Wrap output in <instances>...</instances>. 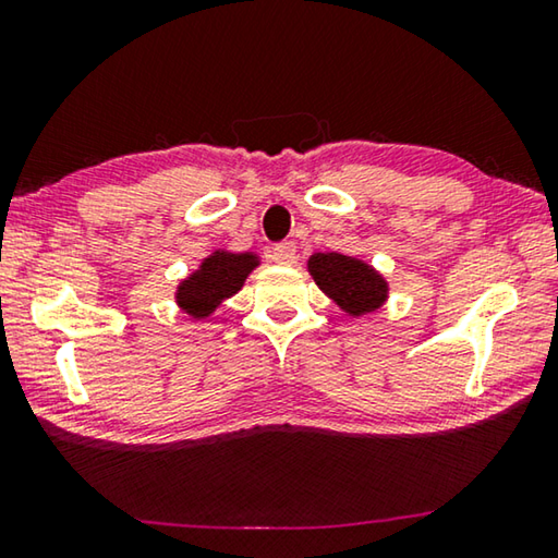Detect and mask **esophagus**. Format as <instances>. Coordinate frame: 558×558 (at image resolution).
<instances>
[{
	"mask_svg": "<svg viewBox=\"0 0 558 558\" xmlns=\"http://www.w3.org/2000/svg\"><path fill=\"white\" fill-rule=\"evenodd\" d=\"M270 258L280 263V266H292V263H295V258H298L295 243H292V241L276 243V245H272V251H270Z\"/></svg>",
	"mask_w": 558,
	"mask_h": 558,
	"instance_id": "1",
	"label": "esophagus"
}]
</instances>
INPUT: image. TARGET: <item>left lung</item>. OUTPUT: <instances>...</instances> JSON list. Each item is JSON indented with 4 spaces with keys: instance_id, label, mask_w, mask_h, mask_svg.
Masks as SVG:
<instances>
[{
    "instance_id": "8db88e82",
    "label": "left lung",
    "mask_w": 558,
    "mask_h": 558,
    "mask_svg": "<svg viewBox=\"0 0 558 558\" xmlns=\"http://www.w3.org/2000/svg\"><path fill=\"white\" fill-rule=\"evenodd\" d=\"M310 272L317 286L352 315L376 310L386 298V282L369 266L342 253H317L310 258Z\"/></svg>"
}]
</instances>
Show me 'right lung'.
<instances>
[{"label":"right lung","instance_id":"add662e5","mask_svg":"<svg viewBox=\"0 0 558 558\" xmlns=\"http://www.w3.org/2000/svg\"><path fill=\"white\" fill-rule=\"evenodd\" d=\"M256 268V260L248 253H216L202 263V270H196L192 278L179 286L177 300L184 313L194 317H209L211 310L219 307L223 298L241 290L243 280Z\"/></svg>","mask_w":558,"mask_h":558}]
</instances>
